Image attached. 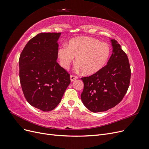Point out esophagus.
<instances>
[{
  "instance_id": "obj_1",
  "label": "esophagus",
  "mask_w": 149,
  "mask_h": 149,
  "mask_svg": "<svg viewBox=\"0 0 149 149\" xmlns=\"http://www.w3.org/2000/svg\"><path fill=\"white\" fill-rule=\"evenodd\" d=\"M77 78H78V77H77V76H74V75H71L70 76V80H71V82H73V81L76 80Z\"/></svg>"
}]
</instances>
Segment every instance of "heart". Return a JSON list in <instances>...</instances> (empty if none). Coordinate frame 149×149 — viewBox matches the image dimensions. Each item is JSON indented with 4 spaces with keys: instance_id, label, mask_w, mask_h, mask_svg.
I'll use <instances>...</instances> for the list:
<instances>
[{
    "instance_id": "1",
    "label": "heart",
    "mask_w": 149,
    "mask_h": 149,
    "mask_svg": "<svg viewBox=\"0 0 149 149\" xmlns=\"http://www.w3.org/2000/svg\"><path fill=\"white\" fill-rule=\"evenodd\" d=\"M110 48L107 43L88 37L71 39L67 46L61 47L58 50V57L61 66L68 69L76 58V65L83 73L91 75L97 73L104 66L109 57Z\"/></svg>"
}]
</instances>
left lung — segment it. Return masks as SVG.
Wrapping results in <instances>:
<instances>
[{
	"mask_svg": "<svg viewBox=\"0 0 149 149\" xmlns=\"http://www.w3.org/2000/svg\"><path fill=\"white\" fill-rule=\"evenodd\" d=\"M112 55L107 65L94 74L81 78L84 83L81 99L93 112H103L114 107L127 92L130 68L127 55L116 40L111 39Z\"/></svg>",
	"mask_w": 149,
	"mask_h": 149,
	"instance_id": "left-lung-1",
	"label": "left lung"
}]
</instances>
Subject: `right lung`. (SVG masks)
<instances>
[{
	"label": "right lung",
	"mask_w": 149,
	"mask_h": 149,
	"mask_svg": "<svg viewBox=\"0 0 149 149\" xmlns=\"http://www.w3.org/2000/svg\"><path fill=\"white\" fill-rule=\"evenodd\" d=\"M60 35L37 34L26 44L19 59L20 81L26 100L45 112L55 109L70 84V74L56 61Z\"/></svg>",
	"instance_id": "right-lung-1"
}]
</instances>
